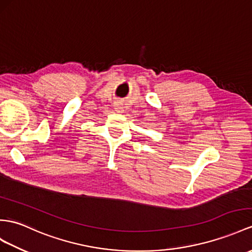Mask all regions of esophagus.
Returning a JSON list of instances; mask_svg holds the SVG:
<instances>
[{"label": "esophagus", "instance_id": "1", "mask_svg": "<svg viewBox=\"0 0 252 252\" xmlns=\"http://www.w3.org/2000/svg\"><path fill=\"white\" fill-rule=\"evenodd\" d=\"M122 109H123V108H122L120 105H116V106H115V110H116V111L121 112V111H122Z\"/></svg>", "mask_w": 252, "mask_h": 252}]
</instances>
